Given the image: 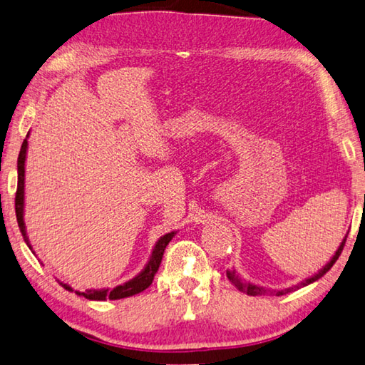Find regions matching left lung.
Listing matches in <instances>:
<instances>
[{
  "label": "left lung",
  "mask_w": 365,
  "mask_h": 365,
  "mask_svg": "<svg viewBox=\"0 0 365 365\" xmlns=\"http://www.w3.org/2000/svg\"><path fill=\"white\" fill-rule=\"evenodd\" d=\"M346 237H348V233L345 235V238H343V242L340 243V246H339V250L335 251V254L332 256V259L329 260V262L321 268V270L316 273V274H313L312 278H307L305 281H302V283H299V284H295V286H292V287H286V289H281V291H278V289H265V287H262V286H256V284H252V283H246L245 279H242L240 278V274L235 272V270H227V278L230 279V283L237 287L238 291H242V292H245V294H247V295H265V294H274V295H284V294H289V292H292V291H295V289H300V287H304V286H308V284H312V283H314V281H318L321 277H324V274L331 270L332 268V265L336 262V259L340 257V254H341V251H343V246H345V242H346Z\"/></svg>",
  "instance_id": "8db88e82"
}]
</instances>
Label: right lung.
Wrapping results in <instances>:
<instances>
[{
  "label": "right lung",
  "instance_id": "1",
  "mask_svg": "<svg viewBox=\"0 0 365 365\" xmlns=\"http://www.w3.org/2000/svg\"><path fill=\"white\" fill-rule=\"evenodd\" d=\"M29 136L30 133L26 135V138L24 140L22 148H20V154H19V160H17V192H16V216H17V222H19V229L22 232V237L25 240V243L29 245L30 250L33 251V247L30 245V240L26 237V229H25V221H24V206H25V160H26V150H29ZM176 235V232H170L165 233L163 237H160L157 240V243L154 246L153 252H150V257L148 260L146 267L136 274L135 278H132L127 283H123L120 286H115L114 289H87L84 292L74 291L70 284L65 283H58L65 287L66 291L70 292H76L78 295H82L88 300H119V299H125V297H132L135 294H140L144 289L153 284L154 277L157 270H159L165 247L171 242V238Z\"/></svg>",
  "mask_w": 365,
  "mask_h": 365
}]
</instances>
